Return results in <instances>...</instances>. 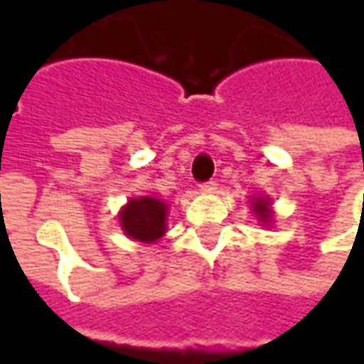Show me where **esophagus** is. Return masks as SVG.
I'll return each mask as SVG.
<instances>
[{
	"mask_svg": "<svg viewBox=\"0 0 364 364\" xmlns=\"http://www.w3.org/2000/svg\"><path fill=\"white\" fill-rule=\"evenodd\" d=\"M198 187H200L203 193H214V191H216V181H205V183H200Z\"/></svg>",
	"mask_w": 364,
	"mask_h": 364,
	"instance_id": "1",
	"label": "esophagus"
}]
</instances>
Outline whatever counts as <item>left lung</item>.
I'll list each match as a JSON object with an SVG mask.
<instances>
[{
  "instance_id": "left-lung-1",
  "label": "left lung",
  "mask_w": 364,
  "mask_h": 364,
  "mask_svg": "<svg viewBox=\"0 0 364 364\" xmlns=\"http://www.w3.org/2000/svg\"><path fill=\"white\" fill-rule=\"evenodd\" d=\"M253 205H255L253 206V210L259 216V220L269 222V218H271V210H269L267 198H257V203H253Z\"/></svg>"
}]
</instances>
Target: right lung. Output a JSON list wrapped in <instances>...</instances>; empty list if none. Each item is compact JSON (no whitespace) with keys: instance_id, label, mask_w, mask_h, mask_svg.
Returning a JSON list of instances; mask_svg holds the SVG:
<instances>
[{"instance_id":"1","label":"right lung","mask_w":364,"mask_h":364,"mask_svg":"<svg viewBox=\"0 0 364 364\" xmlns=\"http://www.w3.org/2000/svg\"><path fill=\"white\" fill-rule=\"evenodd\" d=\"M167 205L159 198H132L120 213V224L128 236L151 244L166 234Z\"/></svg>"}]
</instances>
